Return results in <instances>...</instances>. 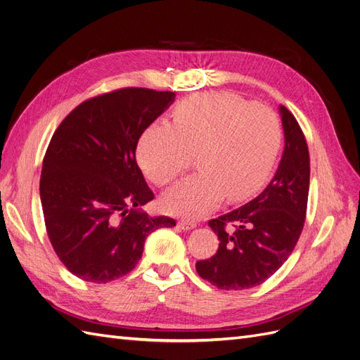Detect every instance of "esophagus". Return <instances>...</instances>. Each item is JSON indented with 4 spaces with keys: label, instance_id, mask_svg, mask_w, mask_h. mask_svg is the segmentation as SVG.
I'll return each instance as SVG.
<instances>
[{
    "label": "esophagus",
    "instance_id": "obj_1",
    "mask_svg": "<svg viewBox=\"0 0 360 360\" xmlns=\"http://www.w3.org/2000/svg\"><path fill=\"white\" fill-rule=\"evenodd\" d=\"M177 225L181 228V230H192V228L197 226V222L189 221V219H180Z\"/></svg>",
    "mask_w": 360,
    "mask_h": 360
}]
</instances>
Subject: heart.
<instances>
[{
    "instance_id": "obj_1",
    "label": "heart",
    "mask_w": 360,
    "mask_h": 360,
    "mask_svg": "<svg viewBox=\"0 0 360 360\" xmlns=\"http://www.w3.org/2000/svg\"><path fill=\"white\" fill-rule=\"evenodd\" d=\"M278 115L233 93H201L184 99L174 124L155 122L139 139L136 156L147 179L165 186L198 155L197 169L163 193L168 213L195 219L224 197L242 201L269 179L279 153Z\"/></svg>"
}]
</instances>
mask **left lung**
<instances>
[{
	"instance_id": "obj_1",
	"label": "left lung",
	"mask_w": 360,
	"mask_h": 360,
	"mask_svg": "<svg viewBox=\"0 0 360 360\" xmlns=\"http://www.w3.org/2000/svg\"><path fill=\"white\" fill-rule=\"evenodd\" d=\"M285 147L275 177L257 198L209 225L216 254L197 261L198 275L221 290L263 284L285 263L302 234L309 192V151L297 120L279 108Z\"/></svg>"
}]
</instances>
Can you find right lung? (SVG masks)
<instances>
[{"mask_svg": "<svg viewBox=\"0 0 360 360\" xmlns=\"http://www.w3.org/2000/svg\"><path fill=\"white\" fill-rule=\"evenodd\" d=\"M172 91L127 86L94 96L63 120L43 158L40 200L61 263L82 281L127 275L150 233L176 226L139 207L155 198L136 163L144 130L174 102Z\"/></svg>", "mask_w": 360, "mask_h": 360, "instance_id": "add662e5", "label": "right lung"}]
</instances>
